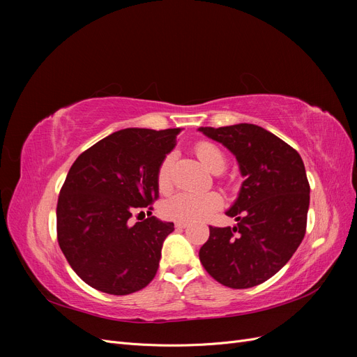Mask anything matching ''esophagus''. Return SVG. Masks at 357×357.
I'll use <instances>...</instances> for the list:
<instances>
[{"mask_svg":"<svg viewBox=\"0 0 357 357\" xmlns=\"http://www.w3.org/2000/svg\"><path fill=\"white\" fill-rule=\"evenodd\" d=\"M176 228L177 229H185V228H188V223L186 222H176Z\"/></svg>","mask_w":357,"mask_h":357,"instance_id":"obj_1","label":"esophagus"}]
</instances>
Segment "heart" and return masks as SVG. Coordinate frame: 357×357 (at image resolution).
Listing matches in <instances>:
<instances>
[{"mask_svg": "<svg viewBox=\"0 0 357 357\" xmlns=\"http://www.w3.org/2000/svg\"><path fill=\"white\" fill-rule=\"evenodd\" d=\"M195 153L202 165L214 174H220L226 167V158L222 150L208 142H201L195 146ZM174 155L168 153L158 167L156 185L162 193L171 189V167ZM222 205V197L215 192L190 193L178 192L162 204V214L176 222H198L214 213Z\"/></svg>", "mask_w": 357, "mask_h": 357, "instance_id": "1", "label": "heart"}]
</instances>
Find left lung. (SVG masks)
<instances>
[{
	"label": "left lung",
	"instance_id": "8db88e82",
	"mask_svg": "<svg viewBox=\"0 0 357 357\" xmlns=\"http://www.w3.org/2000/svg\"><path fill=\"white\" fill-rule=\"evenodd\" d=\"M199 131L235 155L244 177L238 198L226 211L238 223L210 226L199 261L223 286H257L277 274L304 240L310 205L304 162L294 147L257 125Z\"/></svg>",
	"mask_w": 357,
	"mask_h": 357
}]
</instances>
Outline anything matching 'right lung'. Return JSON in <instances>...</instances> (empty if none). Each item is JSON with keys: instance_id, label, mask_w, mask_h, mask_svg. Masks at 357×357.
<instances>
[{"instance_id": "1", "label": "right lung", "mask_w": 357, "mask_h": 357, "mask_svg": "<svg viewBox=\"0 0 357 357\" xmlns=\"http://www.w3.org/2000/svg\"><path fill=\"white\" fill-rule=\"evenodd\" d=\"M180 132L122 129L71 165L58 198V243L86 284L119 296L142 290L156 275L174 223L150 215V204L159 197L158 167ZM139 209H149V218L132 225L128 219Z\"/></svg>"}]
</instances>
